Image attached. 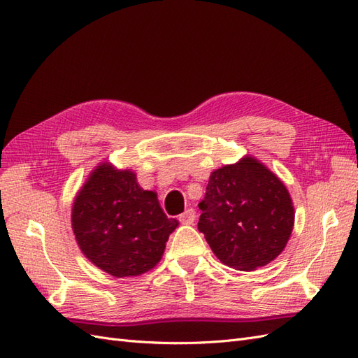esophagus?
<instances>
[{"mask_svg":"<svg viewBox=\"0 0 358 358\" xmlns=\"http://www.w3.org/2000/svg\"><path fill=\"white\" fill-rule=\"evenodd\" d=\"M196 219V213L193 208H187L185 213H181L178 216V220L185 224H192Z\"/></svg>","mask_w":358,"mask_h":358,"instance_id":"esophagus-1","label":"esophagus"}]
</instances>
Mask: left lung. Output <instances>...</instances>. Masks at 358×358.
Segmentation results:
<instances>
[{
	"mask_svg": "<svg viewBox=\"0 0 358 358\" xmlns=\"http://www.w3.org/2000/svg\"><path fill=\"white\" fill-rule=\"evenodd\" d=\"M199 210L198 229L220 262L237 270L273 261L294 227L287 187L253 157L214 171Z\"/></svg>",
	"mask_w": 358,
	"mask_h": 358,
	"instance_id": "obj_1",
	"label": "left lung"
}]
</instances>
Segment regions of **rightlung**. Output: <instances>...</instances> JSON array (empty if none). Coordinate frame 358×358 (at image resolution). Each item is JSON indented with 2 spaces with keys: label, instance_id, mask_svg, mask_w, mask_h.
<instances>
[{
  "label": "right lung",
  "instance_id": "obj_1",
  "mask_svg": "<svg viewBox=\"0 0 358 358\" xmlns=\"http://www.w3.org/2000/svg\"><path fill=\"white\" fill-rule=\"evenodd\" d=\"M177 224L163 213L155 192L138 186L134 172L110 165L91 173L71 211L80 250L115 278L138 275L155 267Z\"/></svg>",
  "mask_w": 358,
  "mask_h": 358
}]
</instances>
